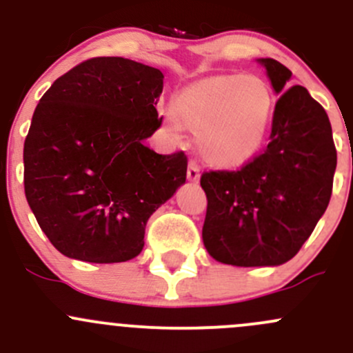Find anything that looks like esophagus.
<instances>
[{
  "label": "esophagus",
  "mask_w": 353,
  "mask_h": 353,
  "mask_svg": "<svg viewBox=\"0 0 353 353\" xmlns=\"http://www.w3.org/2000/svg\"><path fill=\"white\" fill-rule=\"evenodd\" d=\"M188 181H191V183H198L199 181V169L196 162H193V160L188 163Z\"/></svg>",
  "instance_id": "obj_1"
}]
</instances>
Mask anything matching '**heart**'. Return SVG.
Instances as JSON below:
<instances>
[{
  "instance_id": "obj_1",
  "label": "heart",
  "mask_w": 353,
  "mask_h": 353,
  "mask_svg": "<svg viewBox=\"0 0 353 353\" xmlns=\"http://www.w3.org/2000/svg\"><path fill=\"white\" fill-rule=\"evenodd\" d=\"M276 112L272 85L256 74H213L186 85L162 110V130L179 138L198 134L203 162L219 170H237L265 148Z\"/></svg>"
}]
</instances>
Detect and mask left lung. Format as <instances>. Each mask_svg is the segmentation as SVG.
Returning a JSON list of instances; mask_svg holds the SVG:
<instances>
[{
  "mask_svg": "<svg viewBox=\"0 0 353 353\" xmlns=\"http://www.w3.org/2000/svg\"><path fill=\"white\" fill-rule=\"evenodd\" d=\"M266 70L276 95L270 143L241 170L205 172L203 244L232 266H279L294 258L328 208L336 150L326 110L292 71L272 58Z\"/></svg>",
  "mask_w": 353,
  "mask_h": 353,
  "instance_id": "left-lung-1",
  "label": "left lung"
}]
</instances>
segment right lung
<instances>
[{"label": "right lung", "instance_id": "right-lung-1", "mask_svg": "<svg viewBox=\"0 0 353 353\" xmlns=\"http://www.w3.org/2000/svg\"><path fill=\"white\" fill-rule=\"evenodd\" d=\"M157 68L94 58L42 95L23 145V184L39 227L61 254L123 263L145 245L152 213L186 183L183 152L145 140L160 126Z\"/></svg>", "mask_w": 353, "mask_h": 353}]
</instances>
